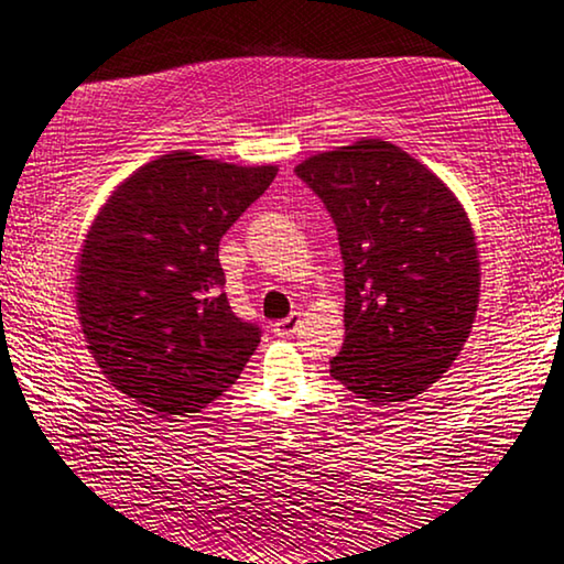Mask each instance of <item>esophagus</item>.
I'll return each instance as SVG.
<instances>
[{
  "mask_svg": "<svg viewBox=\"0 0 564 564\" xmlns=\"http://www.w3.org/2000/svg\"><path fill=\"white\" fill-rule=\"evenodd\" d=\"M299 323H301V313H291L289 318L273 323V333L281 338H291L293 333L299 330Z\"/></svg>",
  "mask_w": 564,
  "mask_h": 564,
  "instance_id": "34e87169",
  "label": "esophagus"
}]
</instances>
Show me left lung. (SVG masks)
Segmentation results:
<instances>
[{
  "label": "left lung",
  "instance_id": "8db88e82",
  "mask_svg": "<svg viewBox=\"0 0 564 564\" xmlns=\"http://www.w3.org/2000/svg\"><path fill=\"white\" fill-rule=\"evenodd\" d=\"M346 281V340L330 376L370 405L403 403L460 356L480 299L470 221L441 178L390 141L305 159Z\"/></svg>",
  "mask_w": 564,
  "mask_h": 564
}]
</instances>
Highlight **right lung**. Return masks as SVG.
Listing matches in <instances>:
<instances>
[{"label":"right lung","mask_w":564,"mask_h":564,"mask_svg":"<svg viewBox=\"0 0 564 564\" xmlns=\"http://www.w3.org/2000/svg\"><path fill=\"white\" fill-rule=\"evenodd\" d=\"M273 178L275 166L174 151L123 181L94 221L76 279L82 330L104 376L149 413H198L261 343L226 299L218 243Z\"/></svg>","instance_id":"obj_1"}]
</instances>
